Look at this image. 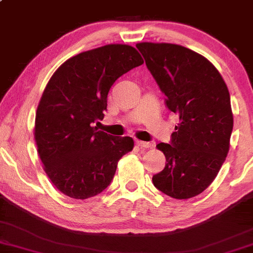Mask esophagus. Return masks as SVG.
Segmentation results:
<instances>
[{"instance_id":"34e87169","label":"esophagus","mask_w":253,"mask_h":253,"mask_svg":"<svg viewBox=\"0 0 253 253\" xmlns=\"http://www.w3.org/2000/svg\"><path fill=\"white\" fill-rule=\"evenodd\" d=\"M136 145L139 146L140 148H150L151 146V142H146V141H141V140H137L136 141Z\"/></svg>"}]
</instances>
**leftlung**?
I'll list each match as a JSON object with an SVG mask.
<instances>
[{
	"label": "left lung",
	"instance_id": "obj_1",
	"mask_svg": "<svg viewBox=\"0 0 253 253\" xmlns=\"http://www.w3.org/2000/svg\"><path fill=\"white\" fill-rule=\"evenodd\" d=\"M136 47L167 107L179 117L170 144L157 145L166 167L152 176L153 185L173 199H191L212 184L229 152L234 124L229 90L218 69L192 49L166 42Z\"/></svg>",
	"mask_w": 253,
	"mask_h": 253
}]
</instances>
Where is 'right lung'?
Returning <instances> with one entry per match:
<instances>
[{
	"label": "right lung",
	"mask_w": 253,
	"mask_h": 253,
	"mask_svg": "<svg viewBox=\"0 0 253 253\" xmlns=\"http://www.w3.org/2000/svg\"><path fill=\"white\" fill-rule=\"evenodd\" d=\"M144 63L132 46L111 43L67 59L51 77L35 117L38 153L46 174L66 196L86 200L111 184L118 161L132 150L130 136L97 130L109 88Z\"/></svg>",
	"instance_id": "right-lung-1"
}]
</instances>
